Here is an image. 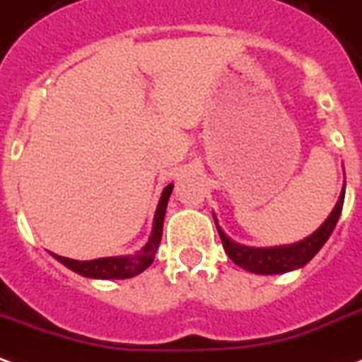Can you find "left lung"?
I'll list each match as a JSON object with an SVG mask.
<instances>
[{"mask_svg":"<svg viewBox=\"0 0 362 362\" xmlns=\"http://www.w3.org/2000/svg\"><path fill=\"white\" fill-rule=\"evenodd\" d=\"M344 197L345 184L336 207L330 213V216L320 224V228L315 230L313 234L307 235L301 242L290 243V245H276V247H247V245H242V243H235L234 240H230L228 235L224 234V230L216 222V216H215L216 230H218V235H221L224 251L228 253L230 259L238 267H242L249 272H255V274H284V272L305 267L320 251V247L326 243V240L330 238L336 224H338L341 207H344Z\"/></svg>","mask_w":362,"mask_h":362,"instance_id":"left-lung-1","label":"left lung"}]
</instances>
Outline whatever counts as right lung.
Here are the masks:
<instances>
[{
  "label": "right lung",
  "instance_id": "1",
  "mask_svg": "<svg viewBox=\"0 0 362 362\" xmlns=\"http://www.w3.org/2000/svg\"><path fill=\"white\" fill-rule=\"evenodd\" d=\"M174 184H168L167 188L160 194L159 205L155 211L153 216V228L149 240L140 251H136L132 255L122 257H103V259H93V261H74L69 257L55 255L59 263H63L66 269L74 270L76 274L86 278H101V280H120V278H132L140 274L144 270L153 263L155 253L159 249L160 235H163V221H165V213H167L168 197L173 194Z\"/></svg>",
  "mask_w": 362,
  "mask_h": 362
}]
</instances>
